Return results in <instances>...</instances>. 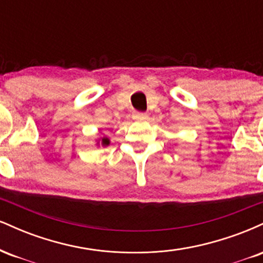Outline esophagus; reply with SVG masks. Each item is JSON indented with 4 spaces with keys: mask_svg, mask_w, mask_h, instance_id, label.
<instances>
[{
    "mask_svg": "<svg viewBox=\"0 0 263 263\" xmlns=\"http://www.w3.org/2000/svg\"><path fill=\"white\" fill-rule=\"evenodd\" d=\"M132 117H134V120H136V121H146L148 119V115L146 112H137V111H135Z\"/></svg>",
    "mask_w": 263,
    "mask_h": 263,
    "instance_id": "esophagus-1",
    "label": "esophagus"
}]
</instances>
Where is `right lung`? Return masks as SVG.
<instances>
[{
	"label": "right lung",
	"instance_id": "add662e5",
	"mask_svg": "<svg viewBox=\"0 0 263 263\" xmlns=\"http://www.w3.org/2000/svg\"><path fill=\"white\" fill-rule=\"evenodd\" d=\"M101 144L102 146H108L110 144V140L107 137H102L101 138Z\"/></svg>",
	"mask_w": 263,
	"mask_h": 263
}]
</instances>
